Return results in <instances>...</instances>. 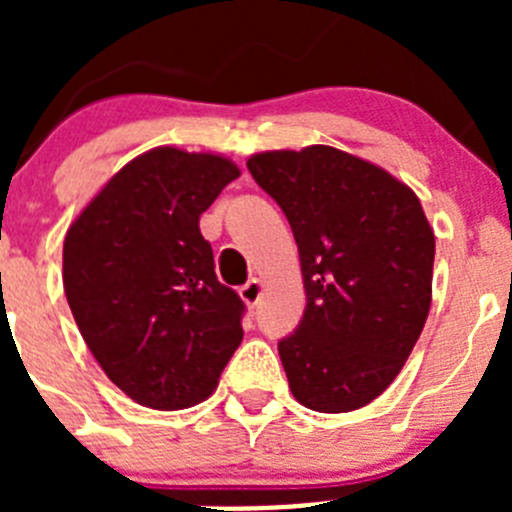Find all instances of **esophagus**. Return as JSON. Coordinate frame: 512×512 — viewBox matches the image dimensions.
Listing matches in <instances>:
<instances>
[{
	"instance_id": "34e87169",
	"label": "esophagus",
	"mask_w": 512,
	"mask_h": 512,
	"mask_svg": "<svg viewBox=\"0 0 512 512\" xmlns=\"http://www.w3.org/2000/svg\"><path fill=\"white\" fill-rule=\"evenodd\" d=\"M261 289H264V284H261V279H248L246 284L241 287V297L246 305H259L261 300Z\"/></svg>"
}]
</instances>
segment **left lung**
Masks as SVG:
<instances>
[{"mask_svg": "<svg viewBox=\"0 0 512 512\" xmlns=\"http://www.w3.org/2000/svg\"><path fill=\"white\" fill-rule=\"evenodd\" d=\"M248 171L300 251L307 305L279 341L289 390L318 413L364 408L400 374L431 310L436 238L420 200L330 146L259 153Z\"/></svg>", "mask_w": 512, "mask_h": 512, "instance_id": "1", "label": "left lung"}]
</instances>
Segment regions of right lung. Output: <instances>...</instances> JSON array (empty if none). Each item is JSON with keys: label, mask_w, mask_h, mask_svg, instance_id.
<instances>
[{"label": "right lung", "mask_w": 512, "mask_h": 512, "mask_svg": "<svg viewBox=\"0 0 512 512\" xmlns=\"http://www.w3.org/2000/svg\"><path fill=\"white\" fill-rule=\"evenodd\" d=\"M241 171L153 148L122 166L63 241V289L104 374L135 402L192 408L243 341L246 305L217 282L200 215Z\"/></svg>", "instance_id": "add662e5"}]
</instances>
